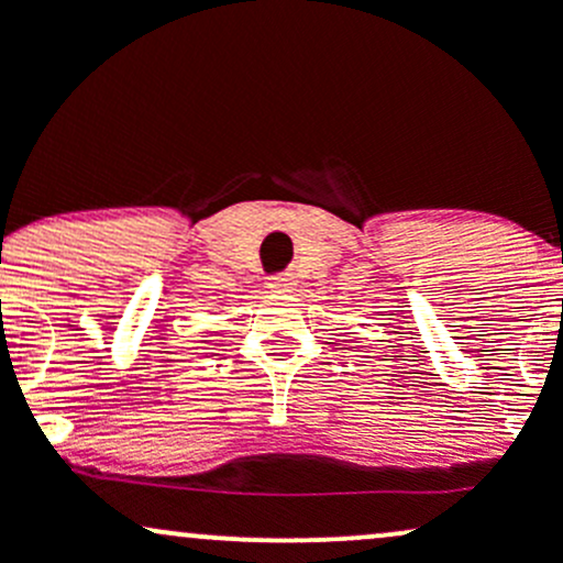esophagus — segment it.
I'll use <instances>...</instances> for the list:
<instances>
[{
	"label": "esophagus",
	"instance_id": "34e87169",
	"mask_svg": "<svg viewBox=\"0 0 563 563\" xmlns=\"http://www.w3.org/2000/svg\"><path fill=\"white\" fill-rule=\"evenodd\" d=\"M267 288L273 290V294H290V290L296 288V280H294V275H275V277H269Z\"/></svg>",
	"mask_w": 563,
	"mask_h": 563
}]
</instances>
